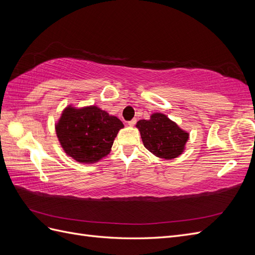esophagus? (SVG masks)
I'll return each instance as SVG.
<instances>
[{
	"label": "esophagus",
	"mask_w": 255,
	"mask_h": 255,
	"mask_svg": "<svg viewBox=\"0 0 255 255\" xmlns=\"http://www.w3.org/2000/svg\"><path fill=\"white\" fill-rule=\"evenodd\" d=\"M128 125L129 127H134V126L136 125V119H132L130 121H128Z\"/></svg>",
	"instance_id": "obj_1"
}]
</instances>
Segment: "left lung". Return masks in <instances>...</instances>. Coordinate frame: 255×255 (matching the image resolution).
I'll use <instances>...</instances> for the list:
<instances>
[{
	"instance_id": "1",
	"label": "left lung",
	"mask_w": 255,
	"mask_h": 255,
	"mask_svg": "<svg viewBox=\"0 0 255 255\" xmlns=\"http://www.w3.org/2000/svg\"><path fill=\"white\" fill-rule=\"evenodd\" d=\"M136 128L139 129L145 149L164 159L180 156L189 138L186 130L160 113L152 114L149 120H139Z\"/></svg>"
}]
</instances>
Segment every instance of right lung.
Here are the masks:
<instances>
[{"instance_id":"add662e5","label":"right lung","mask_w":255,"mask_h":255,"mask_svg":"<svg viewBox=\"0 0 255 255\" xmlns=\"http://www.w3.org/2000/svg\"><path fill=\"white\" fill-rule=\"evenodd\" d=\"M123 127L117 117L98 106L76 109L69 105L63 111L55 129L67 155L81 164H94L109 155Z\"/></svg>"}]
</instances>
